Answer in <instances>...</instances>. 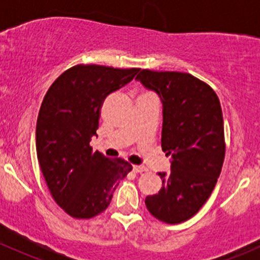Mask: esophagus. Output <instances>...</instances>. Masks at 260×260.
Returning <instances> with one entry per match:
<instances>
[{"label": "esophagus", "mask_w": 260, "mask_h": 260, "mask_svg": "<svg viewBox=\"0 0 260 260\" xmlns=\"http://www.w3.org/2000/svg\"><path fill=\"white\" fill-rule=\"evenodd\" d=\"M133 171H135L136 174H141V172L147 171V169H146L145 166H140V165H135V166H133Z\"/></svg>", "instance_id": "1"}]
</instances>
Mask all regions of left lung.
<instances>
[{
	"label": "left lung",
	"mask_w": 260,
	"mask_h": 260,
	"mask_svg": "<svg viewBox=\"0 0 260 260\" xmlns=\"http://www.w3.org/2000/svg\"><path fill=\"white\" fill-rule=\"evenodd\" d=\"M136 79L161 98V146L171 156L170 174L158 172L161 190L147 196L145 204L156 219L179 224L203 208L221 172V106L211 86L188 73L142 69Z\"/></svg>",
	"instance_id": "1"
}]
</instances>
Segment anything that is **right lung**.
<instances>
[{
    "instance_id": "add662e5",
    "label": "right lung",
    "mask_w": 260,
    "mask_h": 260,
    "mask_svg": "<svg viewBox=\"0 0 260 260\" xmlns=\"http://www.w3.org/2000/svg\"><path fill=\"white\" fill-rule=\"evenodd\" d=\"M137 68L79 64L65 70L44 96L36 123V153L55 203L75 219L109 206L132 165L93 151L104 99L129 83Z\"/></svg>"
}]
</instances>
